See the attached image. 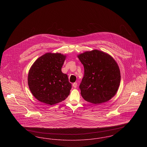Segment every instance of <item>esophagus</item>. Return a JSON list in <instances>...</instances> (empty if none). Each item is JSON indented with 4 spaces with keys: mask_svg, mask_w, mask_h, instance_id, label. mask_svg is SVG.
Masks as SVG:
<instances>
[{
    "mask_svg": "<svg viewBox=\"0 0 147 147\" xmlns=\"http://www.w3.org/2000/svg\"><path fill=\"white\" fill-rule=\"evenodd\" d=\"M77 83H73V86L74 88H76L77 87Z\"/></svg>",
    "mask_w": 147,
    "mask_h": 147,
    "instance_id": "obj_1",
    "label": "esophagus"
}]
</instances>
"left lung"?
<instances>
[{"label": "left lung", "mask_w": 147, "mask_h": 147, "mask_svg": "<svg viewBox=\"0 0 147 147\" xmlns=\"http://www.w3.org/2000/svg\"><path fill=\"white\" fill-rule=\"evenodd\" d=\"M78 57L84 67L79 85L82 97L94 104L110 100L116 94L121 81L116 62L109 54L96 49L85 52Z\"/></svg>", "instance_id": "1"}]
</instances>
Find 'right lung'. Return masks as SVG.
I'll use <instances>...</instances> for the list:
<instances>
[{
  "instance_id": "1",
  "label": "right lung",
  "mask_w": 147,
  "mask_h": 147,
  "mask_svg": "<svg viewBox=\"0 0 147 147\" xmlns=\"http://www.w3.org/2000/svg\"><path fill=\"white\" fill-rule=\"evenodd\" d=\"M66 56L47 53L39 57L28 71V85L38 101L49 105L64 100L70 94L71 84L62 72Z\"/></svg>"
}]
</instances>
